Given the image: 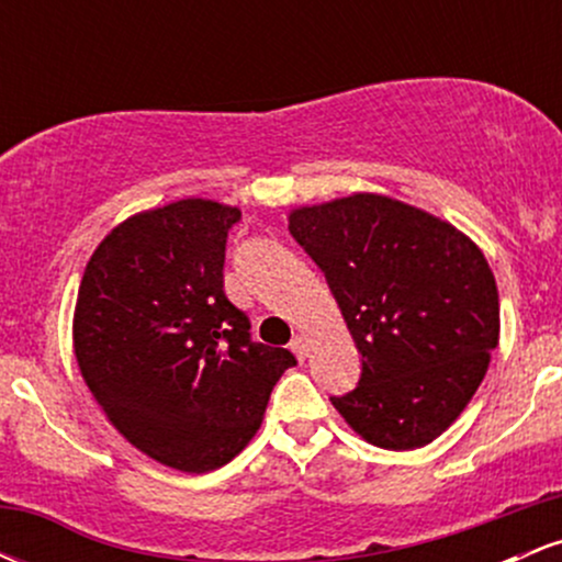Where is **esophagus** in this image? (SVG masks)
<instances>
[{"label": "esophagus", "instance_id": "34e87169", "mask_svg": "<svg viewBox=\"0 0 562 562\" xmlns=\"http://www.w3.org/2000/svg\"><path fill=\"white\" fill-rule=\"evenodd\" d=\"M290 348H293V353L301 359V362H306V359H308V338H306V335H303V333L295 335Z\"/></svg>", "mask_w": 562, "mask_h": 562}]
</instances>
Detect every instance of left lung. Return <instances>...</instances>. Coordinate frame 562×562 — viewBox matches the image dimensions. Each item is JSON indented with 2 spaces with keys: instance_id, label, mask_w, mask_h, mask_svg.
<instances>
[{
  "instance_id": "obj_1",
  "label": "left lung",
  "mask_w": 562,
  "mask_h": 562,
  "mask_svg": "<svg viewBox=\"0 0 562 562\" xmlns=\"http://www.w3.org/2000/svg\"><path fill=\"white\" fill-rule=\"evenodd\" d=\"M288 229L325 272L362 353L357 389L330 398L340 417L380 449L441 436L499 344L483 250L443 218L375 192L301 205Z\"/></svg>"
}]
</instances>
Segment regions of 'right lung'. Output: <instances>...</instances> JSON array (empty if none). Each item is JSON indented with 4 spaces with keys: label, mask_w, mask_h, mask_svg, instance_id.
Here are the masks:
<instances>
[{
    "label": "right lung",
    "mask_w": 562,
    "mask_h": 562,
    "mask_svg": "<svg viewBox=\"0 0 562 562\" xmlns=\"http://www.w3.org/2000/svg\"><path fill=\"white\" fill-rule=\"evenodd\" d=\"M240 209L184 198L128 216L83 269L74 353L132 447L182 473L227 465L261 428L295 357L250 340L224 293V248Z\"/></svg>",
    "instance_id": "obj_1"
}]
</instances>
